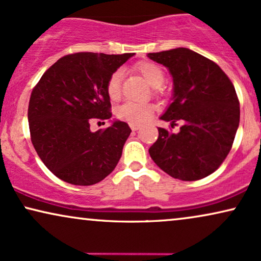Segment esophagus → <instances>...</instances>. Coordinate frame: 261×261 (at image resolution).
I'll return each mask as SVG.
<instances>
[{"instance_id": "obj_1", "label": "esophagus", "mask_w": 261, "mask_h": 261, "mask_svg": "<svg viewBox=\"0 0 261 261\" xmlns=\"http://www.w3.org/2000/svg\"><path fill=\"white\" fill-rule=\"evenodd\" d=\"M129 126H130V128H132V130H138V129H140V124H138V123H129Z\"/></svg>"}]
</instances>
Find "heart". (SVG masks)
Returning a JSON list of instances; mask_svg holds the SVG:
<instances>
[{
	"instance_id": "obj_1",
	"label": "heart",
	"mask_w": 261,
	"mask_h": 261,
	"mask_svg": "<svg viewBox=\"0 0 261 261\" xmlns=\"http://www.w3.org/2000/svg\"><path fill=\"white\" fill-rule=\"evenodd\" d=\"M135 70L144 76L147 84L154 89H158L163 85L165 80V73L161 66L151 61H141L135 64ZM121 74L120 70H116L111 74L107 83V93L111 100L116 101L121 98ZM154 111L153 104L151 103H137V101H126L121 107L117 108L116 116L122 121L129 123H141L147 121Z\"/></svg>"
}]
</instances>
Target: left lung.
Masks as SVG:
<instances>
[{
    "label": "left lung",
    "instance_id": "8db88e82",
    "mask_svg": "<svg viewBox=\"0 0 261 261\" xmlns=\"http://www.w3.org/2000/svg\"><path fill=\"white\" fill-rule=\"evenodd\" d=\"M147 56L167 67L174 83L172 101L161 120L182 122L176 134L158 128L151 158L174 178H204L217 170L234 143L240 123L235 87L217 63L187 48Z\"/></svg>",
    "mask_w": 261,
    "mask_h": 261
}]
</instances>
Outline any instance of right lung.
<instances>
[{
  "instance_id": "right-lung-1",
  "label": "right lung",
  "mask_w": 261,
  "mask_h": 261,
  "mask_svg": "<svg viewBox=\"0 0 261 261\" xmlns=\"http://www.w3.org/2000/svg\"><path fill=\"white\" fill-rule=\"evenodd\" d=\"M134 54L76 53L57 60L35 86L29 103L31 141L54 175L75 186H91L116 167L130 128L114 121L91 132L92 118L111 117L107 83Z\"/></svg>"
}]
</instances>
